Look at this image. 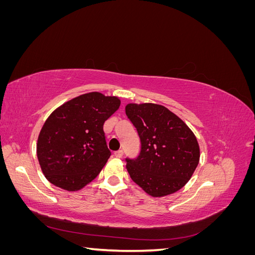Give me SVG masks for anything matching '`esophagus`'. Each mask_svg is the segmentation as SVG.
<instances>
[{"mask_svg":"<svg viewBox=\"0 0 255 255\" xmlns=\"http://www.w3.org/2000/svg\"><path fill=\"white\" fill-rule=\"evenodd\" d=\"M115 156H116V157H118V158L122 157V156H123V151H122V150L116 151V152H115Z\"/></svg>","mask_w":255,"mask_h":255,"instance_id":"34e87169","label":"esophagus"}]
</instances>
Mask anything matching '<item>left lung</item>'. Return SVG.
I'll list each match as a JSON object with an SVG mask.
<instances>
[{"label": "left lung", "mask_w": 255, "mask_h": 255, "mask_svg": "<svg viewBox=\"0 0 255 255\" xmlns=\"http://www.w3.org/2000/svg\"><path fill=\"white\" fill-rule=\"evenodd\" d=\"M126 114L141 143L139 155L126 159L130 179L152 197L180 190L199 164L195 134L163 105L130 103L126 106Z\"/></svg>", "instance_id": "1"}]
</instances>
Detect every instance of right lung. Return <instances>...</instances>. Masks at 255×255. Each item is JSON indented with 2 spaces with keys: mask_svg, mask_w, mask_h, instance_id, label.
Wrapping results in <instances>:
<instances>
[{
  "mask_svg": "<svg viewBox=\"0 0 255 255\" xmlns=\"http://www.w3.org/2000/svg\"><path fill=\"white\" fill-rule=\"evenodd\" d=\"M119 106L117 97L89 92L49 116L38 136L37 157L50 183L76 191L96 179L111 156L103 125Z\"/></svg>",
  "mask_w": 255,
  "mask_h": 255,
  "instance_id": "1",
  "label": "right lung"
}]
</instances>
